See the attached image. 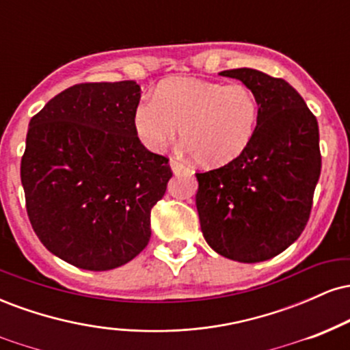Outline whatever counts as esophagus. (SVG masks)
I'll return each instance as SVG.
<instances>
[{"label": "esophagus", "mask_w": 350, "mask_h": 350, "mask_svg": "<svg viewBox=\"0 0 350 350\" xmlns=\"http://www.w3.org/2000/svg\"><path fill=\"white\" fill-rule=\"evenodd\" d=\"M170 166H171V170H172V172H174V174H180V172L187 171V167L184 166L183 163L176 161V159H171V161H170Z\"/></svg>", "instance_id": "1"}]
</instances>
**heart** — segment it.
Listing matches in <instances>:
<instances>
[{
  "label": "heart",
  "instance_id": "b5f03b06",
  "mask_svg": "<svg viewBox=\"0 0 350 350\" xmlns=\"http://www.w3.org/2000/svg\"><path fill=\"white\" fill-rule=\"evenodd\" d=\"M258 100L250 87L202 79H171L142 98L133 128L143 146L161 151L178 135L204 166H224L243 154L258 124Z\"/></svg>",
  "mask_w": 350,
  "mask_h": 350
}]
</instances>
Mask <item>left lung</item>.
<instances>
[{
  "mask_svg": "<svg viewBox=\"0 0 350 350\" xmlns=\"http://www.w3.org/2000/svg\"><path fill=\"white\" fill-rule=\"evenodd\" d=\"M220 75L252 88L260 116L243 154L196 174L200 230L219 255L258 263L286 250L306 227L321 174L319 126L286 80L247 67Z\"/></svg>",
  "mask_w": 350,
  "mask_h": 350,
  "instance_id": "obj_1",
  "label": "left lung"
}]
</instances>
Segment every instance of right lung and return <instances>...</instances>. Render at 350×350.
Listing matches in <instances>:
<instances>
[{"label":"right lung","mask_w":350,"mask_h":350,"mask_svg":"<svg viewBox=\"0 0 350 350\" xmlns=\"http://www.w3.org/2000/svg\"><path fill=\"white\" fill-rule=\"evenodd\" d=\"M135 80L79 83L29 122L21 183L31 226L64 262L107 271L133 260L151 237V208L172 172L133 128Z\"/></svg>","instance_id":"1"}]
</instances>
